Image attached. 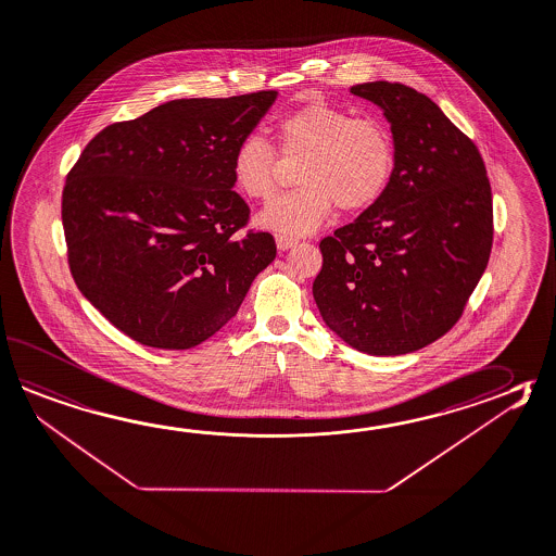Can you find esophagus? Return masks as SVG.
<instances>
[{
    "label": "esophagus",
    "mask_w": 556,
    "mask_h": 556,
    "mask_svg": "<svg viewBox=\"0 0 556 556\" xmlns=\"http://www.w3.org/2000/svg\"><path fill=\"white\" fill-rule=\"evenodd\" d=\"M275 243H277V250L287 251L291 250V248H295L299 241L293 238H287V236H275Z\"/></svg>",
    "instance_id": "34e87169"
}]
</instances>
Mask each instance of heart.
<instances>
[{
    "instance_id": "heart-1",
    "label": "heart",
    "mask_w": 556,
    "mask_h": 556,
    "mask_svg": "<svg viewBox=\"0 0 556 556\" xmlns=\"http://www.w3.org/2000/svg\"><path fill=\"white\" fill-rule=\"evenodd\" d=\"M275 135L283 159L296 168L295 192L267 205L257 224L287 236H306L334 207L354 214L376 204L394 172V138L375 116H354L327 101H311L283 114ZM277 150L257 135L241 138L231 156V180L253 202H267L277 188Z\"/></svg>"
}]
</instances>
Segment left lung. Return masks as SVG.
<instances>
[{
    "mask_svg": "<svg viewBox=\"0 0 556 556\" xmlns=\"http://www.w3.org/2000/svg\"><path fill=\"white\" fill-rule=\"evenodd\" d=\"M394 138L382 198L320 241L318 313L356 351L397 356L443 337L488 267L493 200L476 144L426 94L400 83L351 87Z\"/></svg>",
    "mask_w": 556,
    "mask_h": 556,
    "instance_id": "1",
    "label": "left lung"
}]
</instances>
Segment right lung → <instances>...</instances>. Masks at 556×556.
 <instances>
[{
	"label": "right lung",
	"mask_w": 556,
	"mask_h": 556,
	"mask_svg": "<svg viewBox=\"0 0 556 556\" xmlns=\"http://www.w3.org/2000/svg\"><path fill=\"white\" fill-rule=\"evenodd\" d=\"M277 91L178 99L114 123L68 172L61 217L80 293L126 337L186 351L214 337L275 260L267 231H238L250 207L231 156Z\"/></svg>",
	"instance_id": "obj_1"
}]
</instances>
